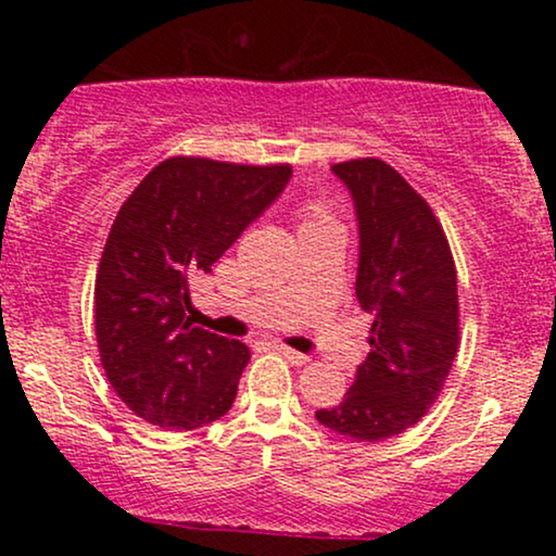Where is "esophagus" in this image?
<instances>
[{
  "label": "esophagus",
  "instance_id": "1",
  "mask_svg": "<svg viewBox=\"0 0 556 556\" xmlns=\"http://www.w3.org/2000/svg\"><path fill=\"white\" fill-rule=\"evenodd\" d=\"M274 350H277V353H282L285 358L290 361V363H295V366H305V363L311 361V355H305V353H298V350L287 348V344H274Z\"/></svg>",
  "mask_w": 556,
  "mask_h": 556
}]
</instances>
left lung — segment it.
Wrapping results in <instances>:
<instances>
[{"instance_id":"left-lung-1","label":"left lung","mask_w":556,"mask_h":556,"mask_svg":"<svg viewBox=\"0 0 556 556\" xmlns=\"http://www.w3.org/2000/svg\"><path fill=\"white\" fill-rule=\"evenodd\" d=\"M331 172L353 198L355 295L374 324L353 387L316 420L355 442H381L418 424L442 392L460 340L457 271L442 225L397 169L353 159Z\"/></svg>"}]
</instances>
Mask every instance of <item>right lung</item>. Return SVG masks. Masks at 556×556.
Returning <instances> with one entry per match:
<instances>
[{
    "instance_id": "right-lung-1",
    "label": "right lung",
    "mask_w": 556,
    "mask_h": 556,
    "mask_svg": "<svg viewBox=\"0 0 556 556\" xmlns=\"http://www.w3.org/2000/svg\"><path fill=\"white\" fill-rule=\"evenodd\" d=\"M290 177V164L172 156L114 216L96 274V340L106 379L136 416L193 431L232 407L251 350L195 327L190 279L212 271Z\"/></svg>"
}]
</instances>
